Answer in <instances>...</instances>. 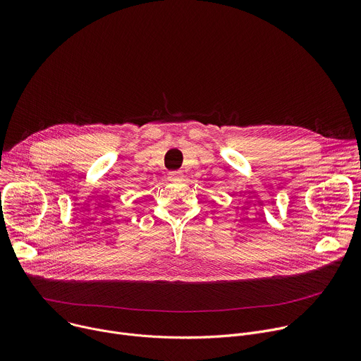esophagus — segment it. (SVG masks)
I'll list each match as a JSON object with an SVG mask.
<instances>
[{
  "label": "esophagus",
  "mask_w": 361,
  "mask_h": 361,
  "mask_svg": "<svg viewBox=\"0 0 361 361\" xmlns=\"http://www.w3.org/2000/svg\"><path fill=\"white\" fill-rule=\"evenodd\" d=\"M169 178L171 181H180L183 178V173L181 171H170L169 173Z\"/></svg>",
  "instance_id": "1"
}]
</instances>
